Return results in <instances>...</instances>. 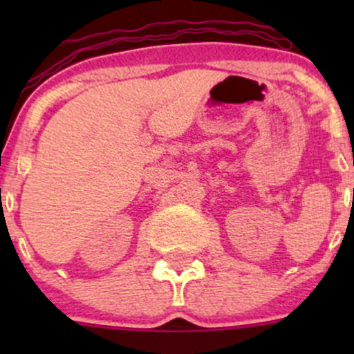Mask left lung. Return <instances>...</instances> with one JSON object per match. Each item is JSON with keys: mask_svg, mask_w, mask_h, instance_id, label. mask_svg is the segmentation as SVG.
Masks as SVG:
<instances>
[{"mask_svg": "<svg viewBox=\"0 0 354 354\" xmlns=\"http://www.w3.org/2000/svg\"><path fill=\"white\" fill-rule=\"evenodd\" d=\"M353 194H354V190H353Z\"/></svg>", "mask_w": 354, "mask_h": 354, "instance_id": "obj_1", "label": "left lung"}]
</instances>
